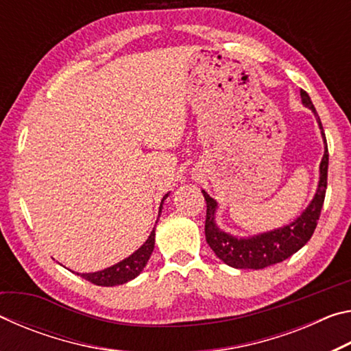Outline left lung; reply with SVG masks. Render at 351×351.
<instances>
[{
    "mask_svg": "<svg viewBox=\"0 0 351 351\" xmlns=\"http://www.w3.org/2000/svg\"><path fill=\"white\" fill-rule=\"evenodd\" d=\"M302 104L313 111L316 116L320 134L324 139V156L319 165V182L310 204L297 217L294 221L285 224L282 228L266 230L251 237H237L226 230L219 229L217 224L218 203L206 190H201L204 195L207 213H206V241L217 257L226 265L235 269H263L266 266L280 263L289 258L299 249L304 247L311 239L317 226V219L322 210L325 192H326V175H328V147H326L322 122L316 112L306 91L300 90Z\"/></svg>",
    "mask_w": 351,
    "mask_h": 351,
    "instance_id": "1",
    "label": "left lung"
}]
</instances>
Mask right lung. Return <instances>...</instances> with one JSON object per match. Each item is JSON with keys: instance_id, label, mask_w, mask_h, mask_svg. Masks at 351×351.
Listing matches in <instances>:
<instances>
[{"instance_id": "add662e5", "label": "right lung", "mask_w": 351, "mask_h": 351, "mask_svg": "<svg viewBox=\"0 0 351 351\" xmlns=\"http://www.w3.org/2000/svg\"><path fill=\"white\" fill-rule=\"evenodd\" d=\"M170 195H164V198L161 201V206H159V217H161V209L165 198ZM158 223V219H156ZM154 228L152 230V234L148 235V239L145 240L144 245H142L138 251H134L132 255H128L127 258H123L119 261V263L110 266V268H105L102 271H96V272H77V276H80L85 278V280L91 282L94 285H99V287H117V285H123L133 278L138 277L142 271H144L145 265L148 258L154 249ZM74 272V271H73Z\"/></svg>"}]
</instances>
